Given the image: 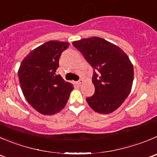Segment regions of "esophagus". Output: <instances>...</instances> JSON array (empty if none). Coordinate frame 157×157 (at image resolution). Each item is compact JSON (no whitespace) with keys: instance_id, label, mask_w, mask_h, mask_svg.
Segmentation results:
<instances>
[{"instance_id":"esophagus-1","label":"esophagus","mask_w":157,"mask_h":157,"mask_svg":"<svg viewBox=\"0 0 157 157\" xmlns=\"http://www.w3.org/2000/svg\"><path fill=\"white\" fill-rule=\"evenodd\" d=\"M82 82H83V80L82 79H80L79 81L76 82V84H77V85H81Z\"/></svg>"}]
</instances>
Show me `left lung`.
<instances>
[{"mask_svg":"<svg viewBox=\"0 0 157 157\" xmlns=\"http://www.w3.org/2000/svg\"><path fill=\"white\" fill-rule=\"evenodd\" d=\"M72 44L93 68L95 93L86 98L88 104L96 113H113L132 89L133 66L129 57L119 47L98 37L75 41Z\"/></svg>","mask_w":157,"mask_h":157,"instance_id":"obj_1","label":"left lung"}]
</instances>
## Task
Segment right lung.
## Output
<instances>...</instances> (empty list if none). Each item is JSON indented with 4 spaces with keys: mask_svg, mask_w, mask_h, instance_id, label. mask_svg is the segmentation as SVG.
Instances as JSON below:
<instances>
[{
    "mask_svg": "<svg viewBox=\"0 0 157 157\" xmlns=\"http://www.w3.org/2000/svg\"><path fill=\"white\" fill-rule=\"evenodd\" d=\"M69 43L50 41L31 51L22 61L18 78L28 103L38 113L53 115L66 105L73 88L57 75L59 59Z\"/></svg>",
    "mask_w": 157,
    "mask_h": 157,
    "instance_id": "obj_1",
    "label": "right lung"
}]
</instances>
